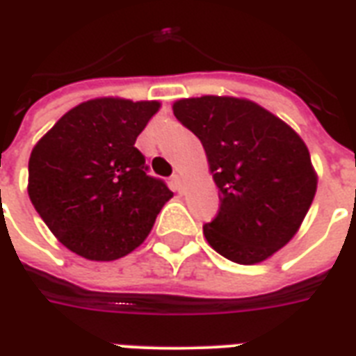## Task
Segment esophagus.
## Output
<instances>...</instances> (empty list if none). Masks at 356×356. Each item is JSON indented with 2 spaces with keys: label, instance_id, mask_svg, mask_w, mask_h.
<instances>
[{
  "label": "esophagus",
  "instance_id": "1",
  "mask_svg": "<svg viewBox=\"0 0 356 356\" xmlns=\"http://www.w3.org/2000/svg\"><path fill=\"white\" fill-rule=\"evenodd\" d=\"M172 183H173V188L177 190V192H183V177H181L179 173H173Z\"/></svg>",
  "mask_w": 356,
  "mask_h": 356
}]
</instances>
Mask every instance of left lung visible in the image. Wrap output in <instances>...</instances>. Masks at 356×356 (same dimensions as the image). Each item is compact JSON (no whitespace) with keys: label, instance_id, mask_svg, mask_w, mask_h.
<instances>
[{"label":"left lung","instance_id":"8db88e82","mask_svg":"<svg viewBox=\"0 0 356 356\" xmlns=\"http://www.w3.org/2000/svg\"><path fill=\"white\" fill-rule=\"evenodd\" d=\"M173 114L201 140L220 188L207 242L238 264H257L298 233L316 194L310 153L266 108L238 97L179 99Z\"/></svg>","mask_w":356,"mask_h":356}]
</instances>
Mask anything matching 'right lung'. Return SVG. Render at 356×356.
Listing matches in <instances>:
<instances>
[{
  "label": "right lung",
  "instance_id": "obj_1",
  "mask_svg": "<svg viewBox=\"0 0 356 356\" xmlns=\"http://www.w3.org/2000/svg\"><path fill=\"white\" fill-rule=\"evenodd\" d=\"M156 102L102 97L68 111L33 147L31 203L63 245L116 260L149 234L172 190L134 147Z\"/></svg>",
  "mask_w": 356,
  "mask_h": 356
}]
</instances>
